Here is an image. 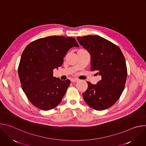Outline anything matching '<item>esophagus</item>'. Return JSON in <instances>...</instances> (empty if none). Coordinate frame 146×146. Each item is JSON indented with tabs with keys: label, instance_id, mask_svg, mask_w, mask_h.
<instances>
[{
	"label": "esophagus",
	"instance_id": "obj_1",
	"mask_svg": "<svg viewBox=\"0 0 146 146\" xmlns=\"http://www.w3.org/2000/svg\"><path fill=\"white\" fill-rule=\"evenodd\" d=\"M70 81H71L72 82H77L78 80L77 79H76V78H72V79L70 80Z\"/></svg>",
	"mask_w": 146,
	"mask_h": 146
}]
</instances>
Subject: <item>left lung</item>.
<instances>
[{"instance_id": "left-lung-1", "label": "left lung", "mask_w": 146, "mask_h": 146, "mask_svg": "<svg viewBox=\"0 0 146 146\" xmlns=\"http://www.w3.org/2000/svg\"><path fill=\"white\" fill-rule=\"evenodd\" d=\"M80 45L91 55V70L102 79L96 84L87 82L82 94L87 105L96 110L112 106L121 95L127 78V68L121 49L111 41L99 36L77 37Z\"/></svg>"}]
</instances>
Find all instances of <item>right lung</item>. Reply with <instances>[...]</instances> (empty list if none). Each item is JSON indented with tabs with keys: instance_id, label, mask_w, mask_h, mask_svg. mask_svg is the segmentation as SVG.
Here are the masks:
<instances>
[{
	"instance_id": "right-lung-1",
	"label": "right lung",
	"mask_w": 146,
	"mask_h": 146,
	"mask_svg": "<svg viewBox=\"0 0 146 146\" xmlns=\"http://www.w3.org/2000/svg\"><path fill=\"white\" fill-rule=\"evenodd\" d=\"M79 47L72 37L51 36L36 40L24 50L18 66L22 88L36 108L49 110L61 102L70 81L53 76L70 48Z\"/></svg>"
}]
</instances>
